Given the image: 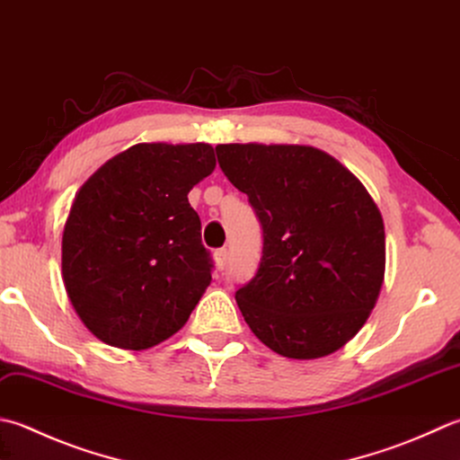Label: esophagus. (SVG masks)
I'll return each mask as SVG.
<instances>
[{
  "label": "esophagus",
  "mask_w": 460,
  "mask_h": 460,
  "mask_svg": "<svg viewBox=\"0 0 460 460\" xmlns=\"http://www.w3.org/2000/svg\"><path fill=\"white\" fill-rule=\"evenodd\" d=\"M215 265H217L219 271L227 267V249H217L215 251Z\"/></svg>",
  "instance_id": "1"
}]
</instances>
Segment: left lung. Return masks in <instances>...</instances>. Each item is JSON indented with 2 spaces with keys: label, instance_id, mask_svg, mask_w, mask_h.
Masks as SVG:
<instances>
[{
  "label": "left lung",
  "instance_id": "left-lung-1",
  "mask_svg": "<svg viewBox=\"0 0 460 460\" xmlns=\"http://www.w3.org/2000/svg\"><path fill=\"white\" fill-rule=\"evenodd\" d=\"M215 151L263 227L257 273L235 293L245 323L283 357L335 353L379 299V207L347 167L317 147L227 143Z\"/></svg>",
  "mask_w": 460,
  "mask_h": 460
}]
</instances>
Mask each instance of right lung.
Wrapping results in <instances>:
<instances>
[{"instance_id":"1","label":"right lung","mask_w":460,"mask_h":460,"mask_svg":"<svg viewBox=\"0 0 460 460\" xmlns=\"http://www.w3.org/2000/svg\"><path fill=\"white\" fill-rule=\"evenodd\" d=\"M209 143H137L81 185L61 241V275L84 325L141 350L181 329L211 283L187 195L213 173Z\"/></svg>"}]
</instances>
